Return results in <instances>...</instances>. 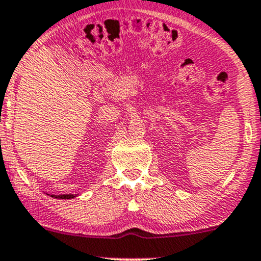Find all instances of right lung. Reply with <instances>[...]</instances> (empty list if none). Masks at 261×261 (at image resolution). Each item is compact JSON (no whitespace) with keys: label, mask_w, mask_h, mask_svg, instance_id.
Listing matches in <instances>:
<instances>
[{"label":"right lung","mask_w":261,"mask_h":261,"mask_svg":"<svg viewBox=\"0 0 261 261\" xmlns=\"http://www.w3.org/2000/svg\"><path fill=\"white\" fill-rule=\"evenodd\" d=\"M52 197L58 198V199H72V198H74L75 195H73V194H68V195H52Z\"/></svg>","instance_id":"right-lung-1"}]
</instances>
